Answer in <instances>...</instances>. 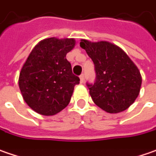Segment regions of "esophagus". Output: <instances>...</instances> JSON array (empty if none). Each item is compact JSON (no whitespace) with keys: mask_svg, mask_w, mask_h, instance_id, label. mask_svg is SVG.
Wrapping results in <instances>:
<instances>
[{"mask_svg":"<svg viewBox=\"0 0 156 156\" xmlns=\"http://www.w3.org/2000/svg\"><path fill=\"white\" fill-rule=\"evenodd\" d=\"M80 81H81V83H84V74L83 73H82L81 75H80Z\"/></svg>","mask_w":156,"mask_h":156,"instance_id":"34e87169","label":"esophagus"}]
</instances>
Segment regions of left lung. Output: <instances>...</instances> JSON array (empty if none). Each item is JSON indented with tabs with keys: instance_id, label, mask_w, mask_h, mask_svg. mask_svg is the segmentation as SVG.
<instances>
[{
	"instance_id": "left-lung-1",
	"label": "left lung",
	"mask_w": 156,
	"mask_h": 156,
	"mask_svg": "<svg viewBox=\"0 0 156 156\" xmlns=\"http://www.w3.org/2000/svg\"><path fill=\"white\" fill-rule=\"evenodd\" d=\"M80 46L94 63L96 81L94 84L87 83L93 102L110 114L126 110L140 91L142 78L139 68L123 50L111 42L81 40Z\"/></svg>"
}]
</instances>
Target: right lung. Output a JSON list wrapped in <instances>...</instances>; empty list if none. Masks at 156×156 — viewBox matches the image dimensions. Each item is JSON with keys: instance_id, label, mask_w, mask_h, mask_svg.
I'll return each mask as SVG.
<instances>
[{"instance_id": "1", "label": "right lung", "mask_w": 156, "mask_h": 156, "mask_svg": "<svg viewBox=\"0 0 156 156\" xmlns=\"http://www.w3.org/2000/svg\"><path fill=\"white\" fill-rule=\"evenodd\" d=\"M74 39L55 37L41 41L29 54L18 78L24 100L42 115H54L71 100L74 86L80 83L66 56L73 49Z\"/></svg>"}]
</instances>
